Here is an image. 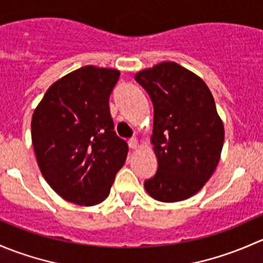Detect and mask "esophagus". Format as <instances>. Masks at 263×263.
Here are the masks:
<instances>
[{"label":"esophagus","mask_w":263,"mask_h":263,"mask_svg":"<svg viewBox=\"0 0 263 263\" xmlns=\"http://www.w3.org/2000/svg\"><path fill=\"white\" fill-rule=\"evenodd\" d=\"M128 145L131 148H136L137 146H139V141H137V139L132 137V139L128 140Z\"/></svg>","instance_id":"1"}]
</instances>
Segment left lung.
<instances>
[{
    "instance_id": "left-lung-1",
    "label": "left lung",
    "mask_w": 263,
    "mask_h": 263,
    "mask_svg": "<svg viewBox=\"0 0 263 263\" xmlns=\"http://www.w3.org/2000/svg\"><path fill=\"white\" fill-rule=\"evenodd\" d=\"M154 105L151 142L158 171L145 181L148 195L178 202L196 195L210 179L224 144V126L202 79L174 62L135 75Z\"/></svg>"
}]
</instances>
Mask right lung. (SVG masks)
I'll use <instances>...</instances> for the list:
<instances>
[{"instance_id": "1", "label": "right lung", "mask_w": 263, "mask_h": 263, "mask_svg": "<svg viewBox=\"0 0 263 263\" xmlns=\"http://www.w3.org/2000/svg\"><path fill=\"white\" fill-rule=\"evenodd\" d=\"M121 72L85 66L47 90L31 119L44 179L63 200L92 206L109 195L128 145L117 136L109 97Z\"/></svg>"}]
</instances>
